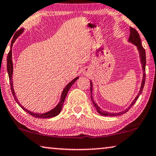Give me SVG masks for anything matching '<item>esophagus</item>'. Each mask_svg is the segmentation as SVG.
Masks as SVG:
<instances>
[{
  "label": "esophagus",
  "instance_id": "34e87169",
  "mask_svg": "<svg viewBox=\"0 0 156 156\" xmlns=\"http://www.w3.org/2000/svg\"><path fill=\"white\" fill-rule=\"evenodd\" d=\"M83 73H85V75H87V74H88V72H87V71H86V72H85V71H84Z\"/></svg>",
  "mask_w": 156,
  "mask_h": 156
}]
</instances>
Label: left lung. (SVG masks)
Listing matches in <instances>:
<instances>
[{
  "instance_id": "obj_1",
  "label": "left lung",
  "mask_w": 156,
  "mask_h": 156,
  "mask_svg": "<svg viewBox=\"0 0 156 156\" xmlns=\"http://www.w3.org/2000/svg\"><path fill=\"white\" fill-rule=\"evenodd\" d=\"M128 42L131 43L134 45L136 46L137 47V49L138 51V53H139V55H140V62L141 65H142V73H143V77H142V83H141V86H140V89L139 92H138L137 95L135 96V98H134V100L132 101V103H130V105L125 109L124 110L121 111V112H106V111L103 110L101 108L97 105V103H95V101H94L93 96H92V90H93V83L91 82V80H90V91H91V100L92 101V103L94 105V107L95 108L96 110L97 111L98 113H99L100 115H103V116H118V115H122L123 114H124L128 111V110L130 109L132 106L135 104V103L136 102V101L137 100V98H139L140 95L142 94L143 88H144V83H145V80H146V73H145V67H146V52L144 48H143L142 46V42H141V39L140 37L138 34L137 31L136 30L135 28H133L131 27H130V36L129 38H128Z\"/></svg>"
}]
</instances>
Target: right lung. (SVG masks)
Masks as SVG:
<instances>
[{"instance_id": "1", "label": "right lung", "mask_w": 156, "mask_h": 156, "mask_svg": "<svg viewBox=\"0 0 156 156\" xmlns=\"http://www.w3.org/2000/svg\"><path fill=\"white\" fill-rule=\"evenodd\" d=\"M24 30L23 28H21L18 30L16 33V34H14V38L12 39V44H11V50L9 51L8 55H7V73H8V76H9V83H10V87H11V90H12V93L13 94V96L14 98V100L16 101V102L18 103V105L20 106V107L23 109V110L26 111V112H28L30 114L31 116H33L34 117L37 118H40V119H48V118H53L55 116L58 115L60 113L62 108L63 106V103L65 102V98L66 95H67V93L69 90V89L71 88V86H72L73 84L76 82V80H78L79 78V76L76 77L71 81L70 83H69L67 85H66V87L64 88V90L62 92V94L60 96V101H59L58 104L57 105L55 108H53V109L51 110L50 111H48V112H44V113H39V112H32V111H30L28 110H27L26 108H24L23 105H22L17 98L15 91H14V87H13V81H12V75H13V62H12V46H13V44L14 42V41L16 40V38L18 37L19 35H21Z\"/></svg>"}]
</instances>
